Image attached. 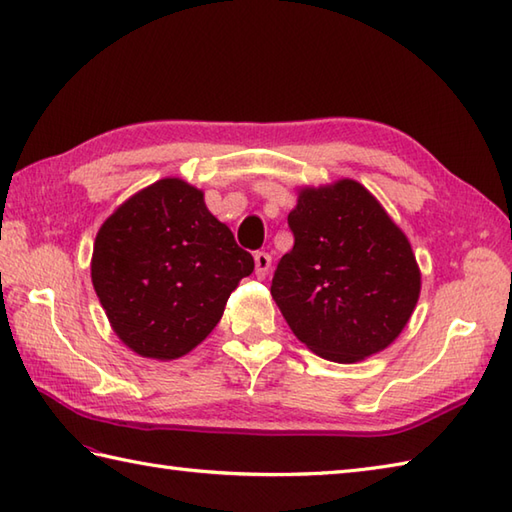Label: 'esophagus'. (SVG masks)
<instances>
[{
  "label": "esophagus",
  "instance_id": "obj_1",
  "mask_svg": "<svg viewBox=\"0 0 512 512\" xmlns=\"http://www.w3.org/2000/svg\"><path fill=\"white\" fill-rule=\"evenodd\" d=\"M270 264H273V259H270L268 253H262V250L255 253V275H257V279H266Z\"/></svg>",
  "mask_w": 512,
  "mask_h": 512
}]
</instances>
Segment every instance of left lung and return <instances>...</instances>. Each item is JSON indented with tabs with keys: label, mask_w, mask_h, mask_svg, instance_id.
<instances>
[{
	"label": "left lung",
	"mask_w": 512,
	"mask_h": 512,
	"mask_svg": "<svg viewBox=\"0 0 512 512\" xmlns=\"http://www.w3.org/2000/svg\"><path fill=\"white\" fill-rule=\"evenodd\" d=\"M295 246L270 295L308 350L334 363L383 352L409 323L420 268L407 235L361 182L297 189Z\"/></svg>",
	"instance_id": "left-lung-1"
}]
</instances>
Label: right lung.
<instances>
[{"instance_id": "right-lung-1", "label": "right lung", "mask_w": 512, "mask_h": 512, "mask_svg": "<svg viewBox=\"0 0 512 512\" xmlns=\"http://www.w3.org/2000/svg\"><path fill=\"white\" fill-rule=\"evenodd\" d=\"M90 268L118 339L143 358L176 361L213 332L255 262L206 209L204 191L162 178L107 217Z\"/></svg>"}]
</instances>
